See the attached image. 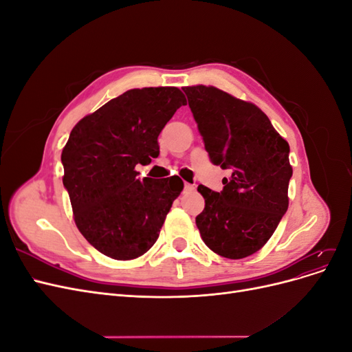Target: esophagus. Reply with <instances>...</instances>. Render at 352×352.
Masks as SVG:
<instances>
[{
    "label": "esophagus",
    "mask_w": 352,
    "mask_h": 352,
    "mask_svg": "<svg viewBox=\"0 0 352 352\" xmlns=\"http://www.w3.org/2000/svg\"><path fill=\"white\" fill-rule=\"evenodd\" d=\"M195 185L192 184H185V192H194Z\"/></svg>",
    "instance_id": "esophagus-1"
}]
</instances>
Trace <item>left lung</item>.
I'll list each match as a JSON object with an SVG mask.
<instances>
[{"instance_id": "1", "label": "left lung", "mask_w": 352, "mask_h": 352, "mask_svg": "<svg viewBox=\"0 0 352 352\" xmlns=\"http://www.w3.org/2000/svg\"><path fill=\"white\" fill-rule=\"evenodd\" d=\"M182 89L211 163L232 170L221 192L198 186L206 207L197 228L211 251L245 258L272 238L289 206V144L255 104L206 85Z\"/></svg>"}]
</instances>
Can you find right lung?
<instances>
[{"instance_id":"add662e5","label":"right lung","mask_w":352,"mask_h":352,"mask_svg":"<svg viewBox=\"0 0 352 352\" xmlns=\"http://www.w3.org/2000/svg\"><path fill=\"white\" fill-rule=\"evenodd\" d=\"M185 104L175 87L131 89L80 119L63 148V185L74 223L113 260H133L150 250L182 192L180 177L140 180L135 166L158 157L160 132Z\"/></svg>"}]
</instances>
